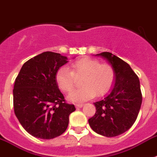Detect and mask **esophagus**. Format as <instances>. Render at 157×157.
<instances>
[{
  "label": "esophagus",
  "mask_w": 157,
  "mask_h": 157,
  "mask_svg": "<svg viewBox=\"0 0 157 157\" xmlns=\"http://www.w3.org/2000/svg\"><path fill=\"white\" fill-rule=\"evenodd\" d=\"M82 107H83L82 104H77V105H76V108H77V109H81V108Z\"/></svg>",
  "instance_id": "esophagus-1"
}]
</instances>
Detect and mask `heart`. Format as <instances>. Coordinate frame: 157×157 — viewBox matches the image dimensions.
Listing matches in <instances>:
<instances>
[{"label":"heart","instance_id":"heart-1","mask_svg":"<svg viewBox=\"0 0 157 157\" xmlns=\"http://www.w3.org/2000/svg\"><path fill=\"white\" fill-rule=\"evenodd\" d=\"M83 76L82 88L68 95L71 102H84L96 96H103L112 89L115 81V71L109 64H101L95 59L85 57L72 64V71L66 66L59 68L56 73V84L65 93L74 88L75 77Z\"/></svg>","mask_w":157,"mask_h":157}]
</instances>
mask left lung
Instances as JSON below:
<instances>
[{"mask_svg": "<svg viewBox=\"0 0 157 157\" xmlns=\"http://www.w3.org/2000/svg\"><path fill=\"white\" fill-rule=\"evenodd\" d=\"M96 56L106 60L113 67L115 81L110 93L93 103L96 113L89 123L95 132L113 137L128 131L137 118L142 103L140 81L129 64L111 52Z\"/></svg>", "mask_w": 157, "mask_h": 157, "instance_id": "obj_1", "label": "left lung"}]
</instances>
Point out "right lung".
<instances>
[{"mask_svg": "<svg viewBox=\"0 0 157 157\" xmlns=\"http://www.w3.org/2000/svg\"><path fill=\"white\" fill-rule=\"evenodd\" d=\"M67 62L60 53L42 52L26 61L16 78L14 113L34 137L49 140L64 133L68 117L76 110L65 102L56 81V72Z\"/></svg>", "mask_w": 157, "mask_h": 157, "instance_id": "obj_1", "label": "right lung"}]
</instances>
